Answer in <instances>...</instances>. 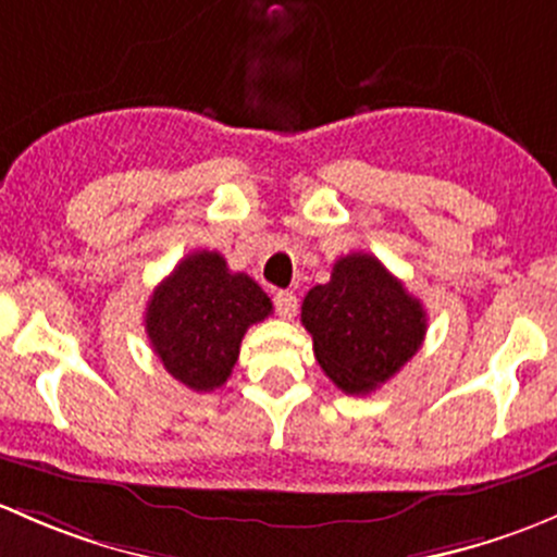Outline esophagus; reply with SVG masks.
<instances>
[{"mask_svg": "<svg viewBox=\"0 0 557 557\" xmlns=\"http://www.w3.org/2000/svg\"><path fill=\"white\" fill-rule=\"evenodd\" d=\"M273 306H276L281 319H292L297 311V297L292 292H276L273 295Z\"/></svg>", "mask_w": 557, "mask_h": 557, "instance_id": "34e87169", "label": "esophagus"}]
</instances>
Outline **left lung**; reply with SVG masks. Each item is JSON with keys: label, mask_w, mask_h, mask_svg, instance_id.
<instances>
[{"label": "left lung", "mask_w": 557, "mask_h": 557, "mask_svg": "<svg viewBox=\"0 0 557 557\" xmlns=\"http://www.w3.org/2000/svg\"><path fill=\"white\" fill-rule=\"evenodd\" d=\"M302 324L321 370L341 392L370 394L416 357L426 311L377 257L354 251L302 300Z\"/></svg>", "instance_id": "8db88e82"}]
</instances>
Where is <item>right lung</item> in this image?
<instances>
[{
    "label": "right lung",
    "mask_w": 557,
    "mask_h": 557,
    "mask_svg": "<svg viewBox=\"0 0 557 557\" xmlns=\"http://www.w3.org/2000/svg\"><path fill=\"white\" fill-rule=\"evenodd\" d=\"M273 302L220 251H193L147 302V337L165 370L193 392H214L231 377L240 341Z\"/></svg>",
    "instance_id": "add662e5"
}]
</instances>
